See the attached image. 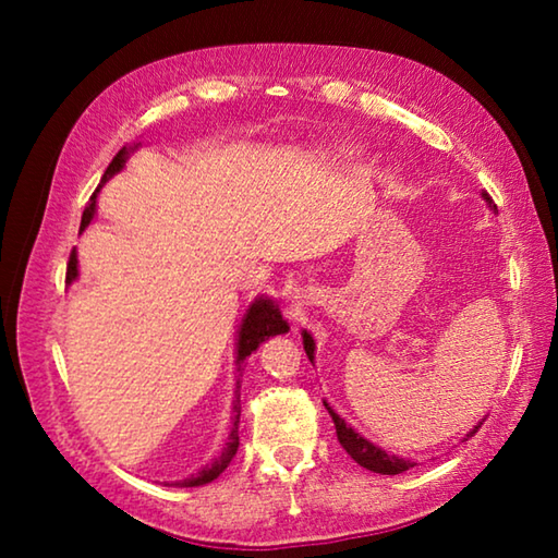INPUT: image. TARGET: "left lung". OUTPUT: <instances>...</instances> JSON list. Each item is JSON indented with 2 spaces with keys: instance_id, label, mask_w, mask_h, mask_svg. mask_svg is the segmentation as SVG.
Masks as SVG:
<instances>
[{
  "instance_id": "left-lung-1",
  "label": "left lung",
  "mask_w": 558,
  "mask_h": 558,
  "mask_svg": "<svg viewBox=\"0 0 558 558\" xmlns=\"http://www.w3.org/2000/svg\"><path fill=\"white\" fill-rule=\"evenodd\" d=\"M485 199L497 209V204L493 202V196L485 194ZM302 342H305V352H307V356H310V362H313V354H315L313 337H310V335L305 332V335H302ZM327 409H329V405H327ZM329 413H332V421H335V428H337V440L342 442V448H344V450L349 452V456H352L362 468L372 470V472H381V475H401V472L413 468L411 462L399 460V458H393V456H386V452H384L381 448H376V446H372L369 440H364L362 436H359V433H354L352 428H349L347 423H344L342 418H339V415H337L332 409H329ZM480 426H483V423H480ZM480 426L472 428L470 436H475V433L480 430Z\"/></svg>"
}]
</instances>
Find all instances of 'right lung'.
Here are the masks:
<instances>
[{
  "instance_id": "1",
  "label": "right lung",
  "mask_w": 558,
  "mask_h": 558,
  "mask_svg": "<svg viewBox=\"0 0 558 558\" xmlns=\"http://www.w3.org/2000/svg\"><path fill=\"white\" fill-rule=\"evenodd\" d=\"M125 157H128V147H122L120 153H118L116 157H112V162L108 165L106 174H102L100 182H108V179H110L112 174L120 172L122 165H125ZM93 209H96V194L90 196L86 211H83L81 231L86 229V226L90 223ZM75 276H78V258H75V248H73V251H71V258H69V266H65V280L71 282V280H75ZM282 332H288V325H286V319H282V315H280V310H278L276 302H270V300L253 302L251 310H248V315H245L243 325H241V332H239V359H235V364H239V372H243L245 359H248L253 352H256V349L260 347V342H266L268 337L282 335ZM239 389H241V381H239ZM233 411H235V415H233V430H231L229 446H226L221 456L216 458L209 468H204V470L199 472V475L189 477V480H184V483H177V485H182V487L209 485L211 480L219 477L221 472H223L226 468H229V462L233 460L235 450H239V418H241V405H239V401H235Z\"/></svg>"
}]
</instances>
